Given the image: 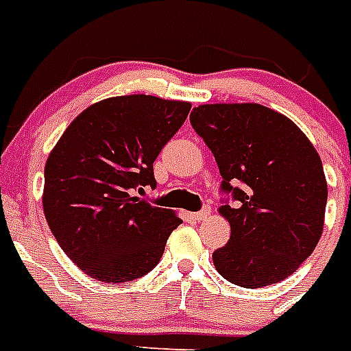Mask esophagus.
<instances>
[{
  "mask_svg": "<svg viewBox=\"0 0 351 351\" xmlns=\"http://www.w3.org/2000/svg\"><path fill=\"white\" fill-rule=\"evenodd\" d=\"M209 215H210L209 207H204L202 210L195 213V215H193V218H195V220H198V221H202V220H207V218H209Z\"/></svg>",
  "mask_w": 351,
  "mask_h": 351,
  "instance_id": "1",
  "label": "esophagus"
}]
</instances>
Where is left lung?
<instances>
[{
    "instance_id": "1",
    "label": "left lung",
    "mask_w": 351,
    "mask_h": 351,
    "mask_svg": "<svg viewBox=\"0 0 351 351\" xmlns=\"http://www.w3.org/2000/svg\"><path fill=\"white\" fill-rule=\"evenodd\" d=\"M189 119L236 202L220 207L230 240L213 254L216 270L243 289L283 281L323 234L328 185L317 151L289 117L254 102L202 104Z\"/></svg>"
}]
</instances>
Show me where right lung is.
I'll return each mask as SVG.
<instances>
[{"label":"right lung","mask_w":351,"mask_h":351,"mask_svg":"<svg viewBox=\"0 0 351 351\" xmlns=\"http://www.w3.org/2000/svg\"><path fill=\"white\" fill-rule=\"evenodd\" d=\"M189 110L153 95L110 97L79 113L48 156L45 218L90 278L128 283L160 261L182 220L133 193L155 187L153 162Z\"/></svg>","instance_id":"1"}]
</instances>
